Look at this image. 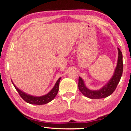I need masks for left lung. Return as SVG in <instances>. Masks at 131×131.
Segmentation results:
<instances>
[{
  "instance_id": "obj_1",
  "label": "left lung",
  "mask_w": 131,
  "mask_h": 131,
  "mask_svg": "<svg viewBox=\"0 0 131 131\" xmlns=\"http://www.w3.org/2000/svg\"><path fill=\"white\" fill-rule=\"evenodd\" d=\"M118 50V58L117 66L116 67L115 73L111 79L105 84L102 89L98 91H92L85 86L84 81L81 78H79V82H78V88L79 90L85 97L89 99H98L106 98L113 93L115 91L117 85H118L123 71V54L120 49Z\"/></svg>"
}]
</instances>
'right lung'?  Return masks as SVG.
I'll return each instance as SVG.
<instances>
[{
	"label": "right lung",
	"mask_w": 131,
	"mask_h": 131,
	"mask_svg": "<svg viewBox=\"0 0 131 131\" xmlns=\"http://www.w3.org/2000/svg\"><path fill=\"white\" fill-rule=\"evenodd\" d=\"M60 79L61 78H60L59 79H58V81H57L56 84H55V86L53 87V88L47 94L43 96H40V97H35V96H32L31 95L25 94L24 92L21 91V90H19V89L16 88L14 84L13 83L12 81V82L15 88L16 89V90L18 92L20 97H21L25 102H26L27 103L33 105H43L51 102L55 97H56L57 94H58V89H59V83L60 81Z\"/></svg>",
	"instance_id": "1"
}]
</instances>
